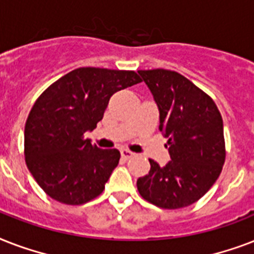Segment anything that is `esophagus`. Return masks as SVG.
I'll list each match as a JSON object with an SVG mask.
<instances>
[{"label":"esophagus","instance_id":"obj_1","mask_svg":"<svg viewBox=\"0 0 254 254\" xmlns=\"http://www.w3.org/2000/svg\"><path fill=\"white\" fill-rule=\"evenodd\" d=\"M134 155V153L130 150H127V149H121V157H123L124 159H129L131 158Z\"/></svg>","mask_w":254,"mask_h":254}]
</instances>
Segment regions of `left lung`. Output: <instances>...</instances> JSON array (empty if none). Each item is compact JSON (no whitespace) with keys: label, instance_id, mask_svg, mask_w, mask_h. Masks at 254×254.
<instances>
[{"label":"left lung","instance_id":"1","mask_svg":"<svg viewBox=\"0 0 254 254\" xmlns=\"http://www.w3.org/2000/svg\"><path fill=\"white\" fill-rule=\"evenodd\" d=\"M138 73L159 109V130L169 138L170 161L153 159L147 175L138 178L139 195L159 208L177 209L197 201L216 182L225 161L223 119L205 92L170 69Z\"/></svg>","mask_w":254,"mask_h":254}]
</instances>
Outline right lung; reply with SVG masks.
Segmentation results:
<instances>
[{"instance_id":"right-lung-1","label":"right lung","mask_w":254,"mask_h":254,"mask_svg":"<svg viewBox=\"0 0 254 254\" xmlns=\"http://www.w3.org/2000/svg\"><path fill=\"white\" fill-rule=\"evenodd\" d=\"M141 81L134 71L81 67L38 97L26 120L25 159L50 197L79 205L103 192L120 151L92 145L84 133L103 120L113 93Z\"/></svg>"}]
</instances>
